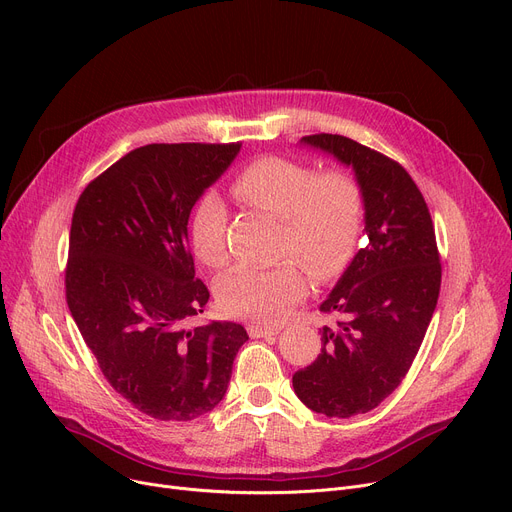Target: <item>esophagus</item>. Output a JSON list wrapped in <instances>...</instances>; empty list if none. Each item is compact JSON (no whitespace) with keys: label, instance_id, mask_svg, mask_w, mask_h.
Returning <instances> with one entry per match:
<instances>
[{"label":"esophagus","instance_id":"34e87169","mask_svg":"<svg viewBox=\"0 0 512 512\" xmlns=\"http://www.w3.org/2000/svg\"><path fill=\"white\" fill-rule=\"evenodd\" d=\"M249 336L251 338H270V336H276L280 332V328H272V326H257V324H251L247 328Z\"/></svg>","mask_w":512,"mask_h":512}]
</instances>
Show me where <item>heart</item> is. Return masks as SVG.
Masks as SVG:
<instances>
[{"instance_id":"1","label":"heart","mask_w":512,"mask_h":512,"mask_svg":"<svg viewBox=\"0 0 512 512\" xmlns=\"http://www.w3.org/2000/svg\"><path fill=\"white\" fill-rule=\"evenodd\" d=\"M234 197L280 220L278 253L297 257L315 280L336 278L353 259L365 224L361 184L342 170L319 174L301 161L263 157L232 182ZM228 209L207 191L191 215V245L209 267L228 261ZM305 276L297 261L274 267L236 265L215 284L226 315L276 324L305 294Z\"/></svg>"}]
</instances>
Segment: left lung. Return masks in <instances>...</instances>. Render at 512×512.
Listing matches in <instances>:
<instances>
[{"instance_id": "8db88e82", "label": "left lung", "mask_w": 512, "mask_h": 512, "mask_svg": "<svg viewBox=\"0 0 512 512\" xmlns=\"http://www.w3.org/2000/svg\"><path fill=\"white\" fill-rule=\"evenodd\" d=\"M303 145L353 168L365 197L367 247L359 249L319 311L321 353L292 375L303 405L326 417L367 413L405 378L432 321L442 267L425 199L394 159L342 134H311Z\"/></svg>"}]
</instances>
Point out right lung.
Listing matches in <instances>:
<instances>
[{
	"label": "right lung",
	"mask_w": 512,
	"mask_h": 512,
	"mask_svg": "<svg viewBox=\"0 0 512 512\" xmlns=\"http://www.w3.org/2000/svg\"><path fill=\"white\" fill-rule=\"evenodd\" d=\"M240 143H153L134 149L78 197L66 301L105 380L159 421H191L224 398L247 330L188 328L207 286L195 278L188 218Z\"/></svg>",
	"instance_id": "add662e5"
}]
</instances>
